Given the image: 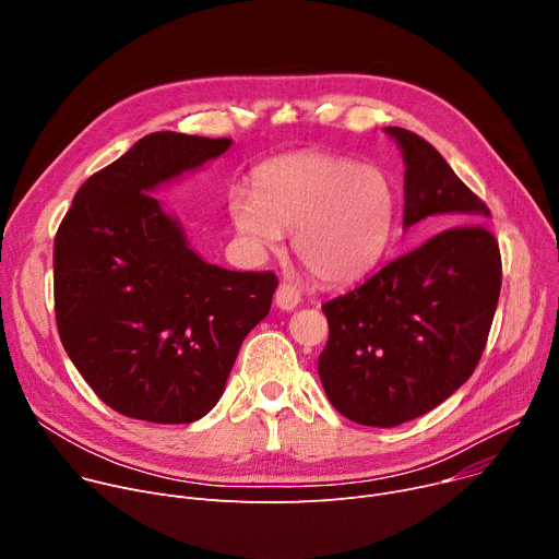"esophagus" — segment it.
I'll return each mask as SVG.
<instances>
[{
  "mask_svg": "<svg viewBox=\"0 0 559 559\" xmlns=\"http://www.w3.org/2000/svg\"><path fill=\"white\" fill-rule=\"evenodd\" d=\"M274 300H276V306H278L281 310H294V308L298 306V302H300V289H298L296 285L283 281V283L278 285V289H276Z\"/></svg>",
  "mask_w": 559,
  "mask_h": 559,
  "instance_id": "obj_1",
  "label": "esophagus"
}]
</instances>
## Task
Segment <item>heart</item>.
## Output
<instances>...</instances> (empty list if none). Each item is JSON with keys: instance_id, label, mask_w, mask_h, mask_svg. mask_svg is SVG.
<instances>
[{"instance_id": "b5f03b06", "label": "heart", "mask_w": 559, "mask_h": 559, "mask_svg": "<svg viewBox=\"0 0 559 559\" xmlns=\"http://www.w3.org/2000/svg\"><path fill=\"white\" fill-rule=\"evenodd\" d=\"M251 187L229 198L236 234L265 251L294 231L298 261L323 283L359 281L388 249L396 191L381 167L298 151L259 165Z\"/></svg>"}]
</instances>
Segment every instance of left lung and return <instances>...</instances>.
<instances>
[{
  "label": "left lung",
  "mask_w": 559,
  "mask_h": 559,
  "mask_svg": "<svg viewBox=\"0 0 559 559\" xmlns=\"http://www.w3.org/2000/svg\"><path fill=\"white\" fill-rule=\"evenodd\" d=\"M385 133L405 165L403 229L424 218L443 229L323 306V390L343 417L374 428L417 419L468 381L501 289L488 207L430 142L401 127Z\"/></svg>",
  "instance_id": "8db88e82"
}]
</instances>
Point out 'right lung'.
<instances>
[{"mask_svg":"<svg viewBox=\"0 0 559 559\" xmlns=\"http://www.w3.org/2000/svg\"><path fill=\"white\" fill-rule=\"evenodd\" d=\"M229 146V138L148 133L78 189L58 229L62 345L93 392L124 417H205L240 343L270 314L278 278L200 259L154 195Z\"/></svg>","mask_w":559,"mask_h":559,"instance_id":"right-lung-1","label":"right lung"}]
</instances>
